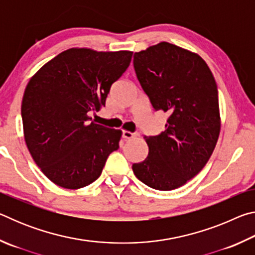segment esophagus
I'll return each instance as SVG.
<instances>
[{"instance_id": "obj_1", "label": "esophagus", "mask_w": 255, "mask_h": 255, "mask_svg": "<svg viewBox=\"0 0 255 255\" xmlns=\"http://www.w3.org/2000/svg\"><path fill=\"white\" fill-rule=\"evenodd\" d=\"M137 136L136 132H131V131H128V130H124L123 131V137L125 139H130V138Z\"/></svg>"}]
</instances>
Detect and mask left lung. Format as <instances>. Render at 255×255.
<instances>
[{
    "label": "left lung",
    "mask_w": 255,
    "mask_h": 255,
    "mask_svg": "<svg viewBox=\"0 0 255 255\" xmlns=\"http://www.w3.org/2000/svg\"><path fill=\"white\" fill-rule=\"evenodd\" d=\"M137 79L155 110L169 112L165 130L145 136L148 155L132 164L138 180L169 191L204 169L221 131L218 90L199 55L162 41L133 54Z\"/></svg>",
    "instance_id": "8db88e82"
}]
</instances>
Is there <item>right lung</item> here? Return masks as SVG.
Here are the masks:
<instances>
[{"instance_id": "1", "label": "right lung", "mask_w": 255, "mask_h": 255, "mask_svg": "<svg viewBox=\"0 0 255 255\" xmlns=\"http://www.w3.org/2000/svg\"><path fill=\"white\" fill-rule=\"evenodd\" d=\"M132 51L70 48L46 63L24 90V140L42 173L65 189H80L101 175L123 131L91 122L106 106L114 82Z\"/></svg>"}]
</instances>
